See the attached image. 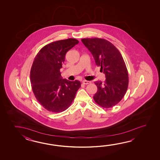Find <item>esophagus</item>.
<instances>
[{
  "label": "esophagus",
  "mask_w": 160,
  "mask_h": 160,
  "mask_svg": "<svg viewBox=\"0 0 160 160\" xmlns=\"http://www.w3.org/2000/svg\"><path fill=\"white\" fill-rule=\"evenodd\" d=\"M90 83H91V82L86 81V80H84V81H82V83L84 84V85H88V84H90Z\"/></svg>",
  "instance_id": "obj_1"
}]
</instances>
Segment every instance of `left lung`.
I'll use <instances>...</instances> for the list:
<instances>
[{"instance_id":"obj_1","label":"left lung","mask_w":160,"mask_h":160,"mask_svg":"<svg viewBox=\"0 0 160 160\" xmlns=\"http://www.w3.org/2000/svg\"><path fill=\"white\" fill-rule=\"evenodd\" d=\"M91 52L100 72L105 74V81L94 82L98 90L93 98L103 108H110L121 101L129 85L128 72L119 50L104 39L94 38L82 39Z\"/></svg>"}]
</instances>
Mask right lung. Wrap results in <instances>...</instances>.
Listing matches in <instances>:
<instances>
[{"label": "right lung", "instance_id": "obj_1", "mask_svg": "<svg viewBox=\"0 0 160 160\" xmlns=\"http://www.w3.org/2000/svg\"><path fill=\"white\" fill-rule=\"evenodd\" d=\"M74 38L51 42L44 46L35 57L31 68L32 90L44 109L62 112L71 105L81 82L62 79L60 69L68 51L78 44Z\"/></svg>", "mask_w": 160, "mask_h": 160}]
</instances>
